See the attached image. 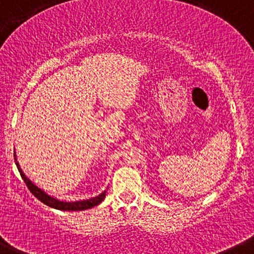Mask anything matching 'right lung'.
Segmentation results:
<instances>
[{
	"mask_svg": "<svg viewBox=\"0 0 254 254\" xmlns=\"http://www.w3.org/2000/svg\"><path fill=\"white\" fill-rule=\"evenodd\" d=\"M14 160H16L15 155H14ZM15 164H16V168H18V170H19V172H20V176L24 180L25 185H26L27 188H29V190L31 191V193L35 195V196L37 197L40 201L43 202V204H46L47 206H49V207L57 208V210H61V211H83V210H88V208H91V207H94V206L99 205L100 202L105 199L106 191H104V193H101L100 195H97V196H95V197H91V199H88V200H82V201H72V202L59 201L58 199H54V197L49 196L48 194H46L43 190H41L38 187H36L35 185H33L31 181L25 176L24 172L21 171L19 164L18 163H15Z\"/></svg>",
	"mask_w": 254,
	"mask_h": 254,
	"instance_id": "add662e5",
	"label": "right lung"
}]
</instances>
